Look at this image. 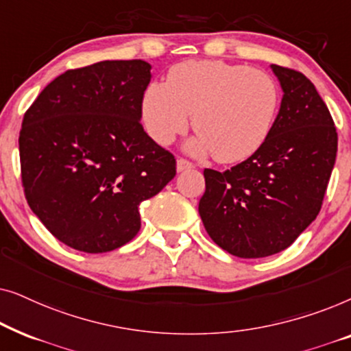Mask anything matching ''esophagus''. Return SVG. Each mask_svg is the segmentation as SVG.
<instances>
[{
    "label": "esophagus",
    "instance_id": "esophagus-1",
    "mask_svg": "<svg viewBox=\"0 0 351 351\" xmlns=\"http://www.w3.org/2000/svg\"><path fill=\"white\" fill-rule=\"evenodd\" d=\"M191 167H193V165H191L189 160H185V158H179V160H177V171L179 172L189 171Z\"/></svg>",
    "mask_w": 351,
    "mask_h": 351
}]
</instances>
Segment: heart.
I'll use <instances>...</instances> for the list:
<instances>
[{"mask_svg": "<svg viewBox=\"0 0 351 351\" xmlns=\"http://www.w3.org/2000/svg\"><path fill=\"white\" fill-rule=\"evenodd\" d=\"M278 107L280 89L267 71L222 60H186L172 66L166 83L147 86L142 119L153 141L169 145L193 114L198 137L189 150L238 162L265 143Z\"/></svg>", "mask_w": 351, "mask_h": 351, "instance_id": "1", "label": "heart"}]
</instances>
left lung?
I'll list each match as a JSON object with an SVG mask.
<instances>
[{
    "mask_svg": "<svg viewBox=\"0 0 351 351\" xmlns=\"http://www.w3.org/2000/svg\"><path fill=\"white\" fill-rule=\"evenodd\" d=\"M281 107L265 143L223 172L204 169L199 215L213 241L241 258L285 251L318 215L337 155V131L304 73L271 65Z\"/></svg>",
    "mask_w": 351,
    "mask_h": 351,
    "instance_id": "left-lung-1",
    "label": "left lung"
}]
</instances>
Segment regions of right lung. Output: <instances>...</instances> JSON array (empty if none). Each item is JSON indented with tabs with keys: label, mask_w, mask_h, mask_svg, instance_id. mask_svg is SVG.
Wrapping results in <instances>:
<instances>
[{
	"label": "right lung",
	"mask_w": 351,
	"mask_h": 351,
	"mask_svg": "<svg viewBox=\"0 0 351 351\" xmlns=\"http://www.w3.org/2000/svg\"><path fill=\"white\" fill-rule=\"evenodd\" d=\"M150 70L143 60L66 70L23 114L27 203L76 251L108 252L131 241L141 230L138 206L174 179V155L141 124Z\"/></svg>",
	"instance_id": "1"
}]
</instances>
